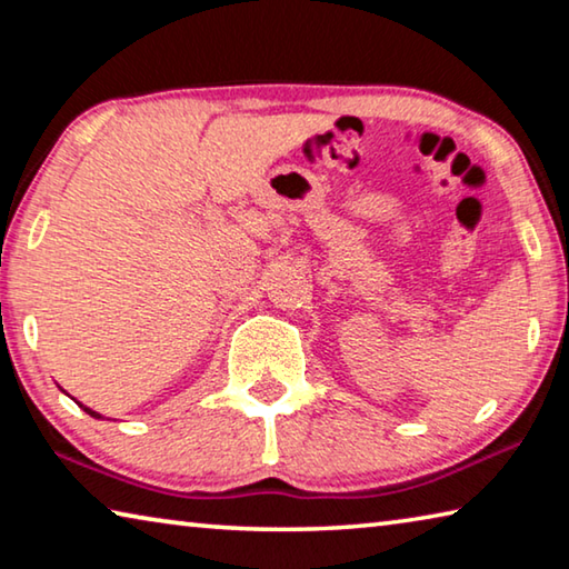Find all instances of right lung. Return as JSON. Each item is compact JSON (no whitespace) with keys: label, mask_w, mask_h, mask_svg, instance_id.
<instances>
[{"label":"right lung","mask_w":569,"mask_h":569,"mask_svg":"<svg viewBox=\"0 0 569 569\" xmlns=\"http://www.w3.org/2000/svg\"><path fill=\"white\" fill-rule=\"evenodd\" d=\"M77 403H80V401H77ZM80 407H82V403H80ZM82 409H84V411H88V413H90V417H94V419H100V413H98V411H92L90 407H82Z\"/></svg>","instance_id":"1"}]
</instances>
